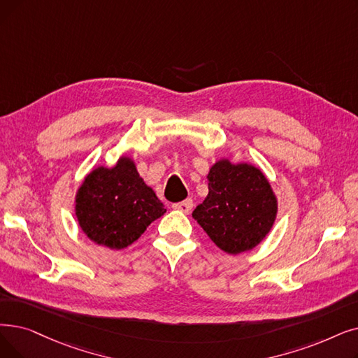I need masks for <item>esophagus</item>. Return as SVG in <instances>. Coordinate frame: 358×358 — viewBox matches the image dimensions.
Wrapping results in <instances>:
<instances>
[{"instance_id": "34e87169", "label": "esophagus", "mask_w": 358, "mask_h": 358, "mask_svg": "<svg viewBox=\"0 0 358 358\" xmlns=\"http://www.w3.org/2000/svg\"><path fill=\"white\" fill-rule=\"evenodd\" d=\"M174 209H177V210H180V212H182L185 215H189L192 212V209H193V200L192 199H185L184 201H181V203L174 205Z\"/></svg>"}]
</instances>
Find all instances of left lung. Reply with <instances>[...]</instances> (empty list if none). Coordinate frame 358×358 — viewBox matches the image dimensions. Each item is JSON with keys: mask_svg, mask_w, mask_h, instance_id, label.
<instances>
[{"mask_svg": "<svg viewBox=\"0 0 358 358\" xmlns=\"http://www.w3.org/2000/svg\"><path fill=\"white\" fill-rule=\"evenodd\" d=\"M209 193L192 213L209 238L228 255L250 252L276 220L278 197L262 169L217 159L208 174Z\"/></svg>", "mask_w": 358, "mask_h": 358, "instance_id": "obj_1", "label": "left lung"}]
</instances>
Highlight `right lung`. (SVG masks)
<instances>
[{
    "instance_id": "right-lung-1",
    "label": "right lung",
    "mask_w": 358,
    "mask_h": 358,
    "mask_svg": "<svg viewBox=\"0 0 358 358\" xmlns=\"http://www.w3.org/2000/svg\"><path fill=\"white\" fill-rule=\"evenodd\" d=\"M74 212L90 241L121 250L166 209L138 176L134 159L122 155L114 166H95L85 177L76 192Z\"/></svg>"
}]
</instances>
